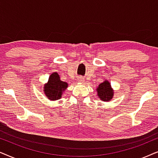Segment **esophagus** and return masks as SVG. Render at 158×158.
<instances>
[{"label": "esophagus", "instance_id": "obj_1", "mask_svg": "<svg viewBox=\"0 0 158 158\" xmlns=\"http://www.w3.org/2000/svg\"><path fill=\"white\" fill-rule=\"evenodd\" d=\"M79 79V82H83V81H84V79H83V78H81V77L79 78V79Z\"/></svg>", "mask_w": 158, "mask_h": 158}]
</instances>
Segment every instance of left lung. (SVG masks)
<instances>
[{
  "instance_id": "left-lung-1",
  "label": "left lung",
  "mask_w": 158,
  "mask_h": 158,
  "mask_svg": "<svg viewBox=\"0 0 158 158\" xmlns=\"http://www.w3.org/2000/svg\"><path fill=\"white\" fill-rule=\"evenodd\" d=\"M97 92L99 98L104 102L112 100L114 94L110 84L108 80H105L103 82L99 85L98 87L97 88Z\"/></svg>"
}]
</instances>
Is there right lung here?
<instances>
[{"label": "right lung", "instance_id": "obj_1", "mask_svg": "<svg viewBox=\"0 0 158 158\" xmlns=\"http://www.w3.org/2000/svg\"><path fill=\"white\" fill-rule=\"evenodd\" d=\"M68 87V84L60 79L58 73L54 72L50 76L48 83L44 87V92L50 100H57L61 98V95Z\"/></svg>", "mask_w": 158, "mask_h": 158}]
</instances>
